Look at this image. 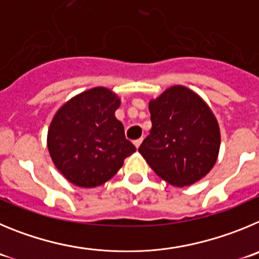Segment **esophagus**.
Segmentation results:
<instances>
[{"label": "esophagus", "instance_id": "esophagus-1", "mask_svg": "<svg viewBox=\"0 0 259 259\" xmlns=\"http://www.w3.org/2000/svg\"><path fill=\"white\" fill-rule=\"evenodd\" d=\"M142 142H143V138H139V139H135V141L133 142V143H134V146L137 147V148H139V146H141V144H142Z\"/></svg>", "mask_w": 259, "mask_h": 259}]
</instances>
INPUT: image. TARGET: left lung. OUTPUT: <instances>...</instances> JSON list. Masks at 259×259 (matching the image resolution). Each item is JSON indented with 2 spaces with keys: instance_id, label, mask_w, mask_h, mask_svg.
<instances>
[{
  "instance_id": "left-lung-1",
  "label": "left lung",
  "mask_w": 259,
  "mask_h": 259,
  "mask_svg": "<svg viewBox=\"0 0 259 259\" xmlns=\"http://www.w3.org/2000/svg\"><path fill=\"white\" fill-rule=\"evenodd\" d=\"M152 129L139 147L147 164L161 179L193 185L214 166L221 146L217 118L201 98L176 85L150 102Z\"/></svg>"
}]
</instances>
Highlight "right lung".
<instances>
[{
	"instance_id": "1",
	"label": "right lung",
	"mask_w": 259,
	"mask_h": 259,
	"mask_svg": "<svg viewBox=\"0 0 259 259\" xmlns=\"http://www.w3.org/2000/svg\"><path fill=\"white\" fill-rule=\"evenodd\" d=\"M120 99L106 88H94L63 104L51 121L48 148L67 181L93 188L106 183L135 152L116 118Z\"/></svg>"
}]
</instances>
